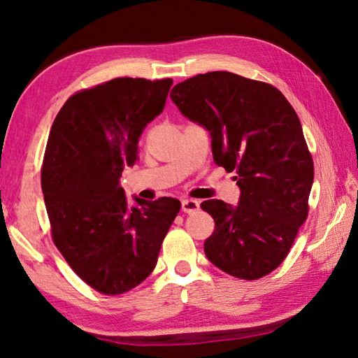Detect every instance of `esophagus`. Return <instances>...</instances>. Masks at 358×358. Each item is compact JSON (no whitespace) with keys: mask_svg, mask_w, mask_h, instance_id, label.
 Segmentation results:
<instances>
[{"mask_svg":"<svg viewBox=\"0 0 358 358\" xmlns=\"http://www.w3.org/2000/svg\"><path fill=\"white\" fill-rule=\"evenodd\" d=\"M181 210L187 214H194L200 210V203L197 200H192V199H187L181 201Z\"/></svg>","mask_w":358,"mask_h":358,"instance_id":"obj_1","label":"esophagus"}]
</instances>
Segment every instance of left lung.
<instances>
[{"label":"left lung","mask_w":358,"mask_h":358,"mask_svg":"<svg viewBox=\"0 0 358 358\" xmlns=\"http://www.w3.org/2000/svg\"><path fill=\"white\" fill-rule=\"evenodd\" d=\"M171 99L210 131L214 162L235 171L241 189L238 206L217 199L200 205L216 224L203 244L206 258L243 280L271 274L307 220L315 177L294 108L272 84L230 71L178 83Z\"/></svg>","instance_id":"left-lung-1"}]
</instances>
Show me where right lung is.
<instances>
[{
	"mask_svg": "<svg viewBox=\"0 0 358 358\" xmlns=\"http://www.w3.org/2000/svg\"><path fill=\"white\" fill-rule=\"evenodd\" d=\"M172 83L115 78L83 89L51 127L41 171L51 238L75 274L101 294H123L152 274L180 211L169 197L136 199L139 206L129 208L119 185Z\"/></svg>",
	"mask_w": 358,
	"mask_h": 358,
	"instance_id": "right-lung-1",
	"label": "right lung"
}]
</instances>
